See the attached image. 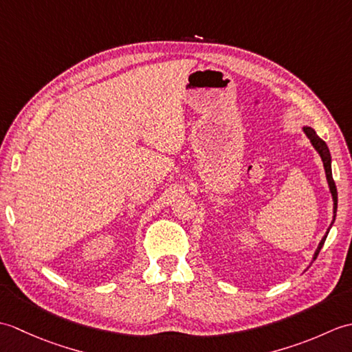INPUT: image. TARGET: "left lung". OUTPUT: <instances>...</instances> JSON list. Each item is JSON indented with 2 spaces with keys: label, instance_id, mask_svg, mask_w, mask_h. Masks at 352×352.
Instances as JSON below:
<instances>
[{
  "label": "left lung",
  "instance_id": "left-lung-1",
  "mask_svg": "<svg viewBox=\"0 0 352 352\" xmlns=\"http://www.w3.org/2000/svg\"><path fill=\"white\" fill-rule=\"evenodd\" d=\"M304 133L307 134V138L310 139L311 145L315 146V149L320 155V159H322V162H324V168H325V174H327V182H328V186H330V192H331L333 201H334V219H336V212H338V189H336V183L333 180V174H331V155H330V151H328V146H327L325 142L320 139L318 134H316V131L313 130V129H310V126H304ZM331 226H333V222H331ZM330 228H328V231H330ZM328 231H327V234H328ZM327 234L322 237V241H320L318 250L315 252V256H313V260H316L319 251L322 250V246L325 243V239H327Z\"/></svg>",
  "mask_w": 352,
  "mask_h": 352
}]
</instances>
